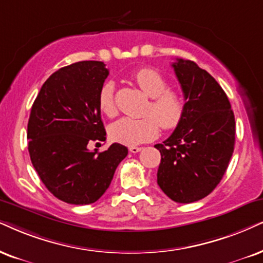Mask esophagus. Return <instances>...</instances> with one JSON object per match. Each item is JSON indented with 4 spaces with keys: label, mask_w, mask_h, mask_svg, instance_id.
<instances>
[{
    "label": "esophagus",
    "mask_w": 263,
    "mask_h": 263,
    "mask_svg": "<svg viewBox=\"0 0 263 263\" xmlns=\"http://www.w3.org/2000/svg\"><path fill=\"white\" fill-rule=\"evenodd\" d=\"M141 151H142L141 147H129V152L134 153V154H136V153H138V152H141Z\"/></svg>",
    "instance_id": "1"
}]
</instances>
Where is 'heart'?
Here are the masks:
<instances>
[{
	"label": "heart",
	"instance_id": "b5f03b06",
	"mask_svg": "<svg viewBox=\"0 0 263 263\" xmlns=\"http://www.w3.org/2000/svg\"><path fill=\"white\" fill-rule=\"evenodd\" d=\"M135 80L139 88L152 98L147 110V114L152 116L143 119L121 118L112 122L109 128L110 137L115 142L131 147L158 137L160 125L167 131L178 127L185 111L183 96L176 89L167 88V81L158 71L148 68L142 69L135 75ZM114 92V84L105 82L98 95V107L109 118L118 112Z\"/></svg>",
	"mask_w": 263,
	"mask_h": 263
}]
</instances>
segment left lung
Returning <instances> with one entry per match:
<instances>
[{"label": "left lung", "mask_w": 263, "mask_h": 263, "mask_svg": "<svg viewBox=\"0 0 263 263\" xmlns=\"http://www.w3.org/2000/svg\"><path fill=\"white\" fill-rule=\"evenodd\" d=\"M185 101L183 120L162 144L158 184L168 198L189 204L220 183L234 151V112L218 82L194 62L172 64Z\"/></svg>", "instance_id": "left-lung-1"}]
</instances>
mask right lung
<instances>
[{
    "instance_id": "add662e5",
    "label": "right lung",
    "mask_w": 263,
    "mask_h": 263,
    "mask_svg": "<svg viewBox=\"0 0 263 263\" xmlns=\"http://www.w3.org/2000/svg\"><path fill=\"white\" fill-rule=\"evenodd\" d=\"M108 75L103 62L64 66L46 80L30 112V159L46 188L68 204L97 201L128 153L119 143L104 152L88 149L105 141L98 95Z\"/></svg>"
}]
</instances>
